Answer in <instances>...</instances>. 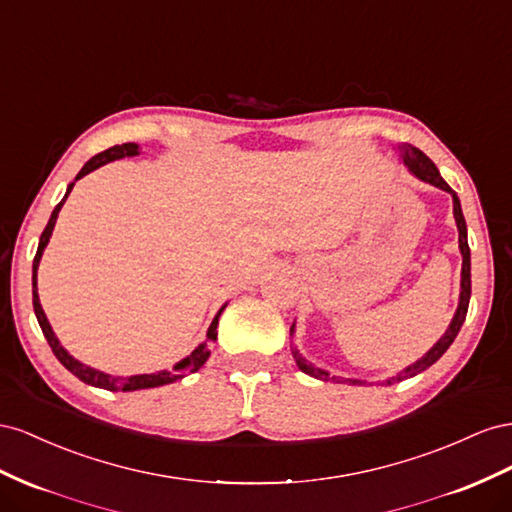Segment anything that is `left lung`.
Here are the masks:
<instances>
[{
  "mask_svg": "<svg viewBox=\"0 0 512 512\" xmlns=\"http://www.w3.org/2000/svg\"><path fill=\"white\" fill-rule=\"evenodd\" d=\"M401 158H403V163L407 165V169H410L416 178H420V180H425V182H429V184H433V186H437V188H442V191H446V193H450L452 195V206H455V221H457V229H459V248H461V255H463V268H461V296H459V309H457V313H455V317H452V321H450V326H448V330L444 332V337L437 341L429 352L422 356L418 362H414L412 367H407L405 371H401L399 375H394V377H390L388 379V386L390 384H397V382H401V379H407V377H414V375H418V373H422V371H427L431 364H435L437 360H440L442 356H444V352L446 349L452 345V341L457 339V334H459V330H461V326H463V321H465V315H467V306H470V294H472V276H470V246H467V227H465V218H463V212H461V203H459V197H457V193L452 191V188L444 182V178L440 175V171H437V167L433 165V160L425 154V152H420L418 148H414V145H401ZM291 332H294V326H291ZM294 358H296V364L300 367V371L302 373H306V375H313V377H317V379H324V382H341L339 377H330V373L328 371H321V369H315L311 362H306L302 356H300V352L298 349H294ZM349 384H362V382H358V379H347Z\"/></svg>",
  "mask_w": 512,
  "mask_h": 512,
  "instance_id": "1",
  "label": "left lung"
}]
</instances>
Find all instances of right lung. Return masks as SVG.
I'll list each match as a JSON object with an SVG mask.
<instances>
[{
	"mask_svg": "<svg viewBox=\"0 0 512 512\" xmlns=\"http://www.w3.org/2000/svg\"><path fill=\"white\" fill-rule=\"evenodd\" d=\"M135 154H139V145H137V143L113 145V148H109V150H105V152H100V154H96L94 158L87 160L85 167L79 171L77 180L83 178V175H87L90 171H94V169H98V167H102V165L111 163V160H118V158H124V156H135ZM72 186H75V182L68 184L66 197H64L60 203H57L53 214H51V218H49V223H47V227H45V231H42L40 242H38V251H36V257H34V276H32V285H34V313H36V319H38V324H40V328H42V334H45L47 343H49L51 349H53L55 358L60 360L72 375H77V377L81 379V382L90 384V386H96V388H105V390H111V392H120V390H122V392H130V390H143V388L165 386V384H171V382H178V379H182L186 373L199 371V369L203 367V364H206L208 356H210L208 341L201 343L199 347H195V352H193L191 356H186L184 360H180V362L175 364V367L169 369V371H158V373H148V375L118 377V375H107V373H102V371L85 367V364H81L79 360L72 358V356L66 352V349L60 345V341L55 339V334H53V330H51V326H49V321H47V315H45V311H42L40 300H38L36 270H38V264H40L42 251H45V246L49 244V238H51L55 221H57V214H60V210H62V206H64V201L68 199V195H70V191H72ZM223 309H225V306H223ZM223 309L216 313L214 321H212L210 328H208V339H210V341H216V326H218V317H221Z\"/></svg>",
	"mask_w": 512,
	"mask_h": 512,
	"instance_id": "right-lung-1",
	"label": "right lung"
}]
</instances>
